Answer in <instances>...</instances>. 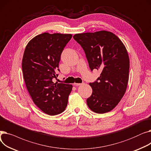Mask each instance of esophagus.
<instances>
[{"label":"esophagus","mask_w":151,"mask_h":151,"mask_svg":"<svg viewBox=\"0 0 151 151\" xmlns=\"http://www.w3.org/2000/svg\"><path fill=\"white\" fill-rule=\"evenodd\" d=\"M81 84H83L82 83H73V85L74 86H80V85H81Z\"/></svg>","instance_id":"1"}]
</instances>
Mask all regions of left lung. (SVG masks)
Returning a JSON list of instances; mask_svg holds the SVG:
<instances>
[{"label":"left lung","mask_w":151,"mask_h":151,"mask_svg":"<svg viewBox=\"0 0 151 151\" xmlns=\"http://www.w3.org/2000/svg\"><path fill=\"white\" fill-rule=\"evenodd\" d=\"M73 38L83 47L91 71H101L97 80L89 83L92 93L87 99V104L96 113L109 112L121 101L127 87L130 67L127 51L111 32L78 34Z\"/></svg>","instance_id":"8db88e82"}]
</instances>
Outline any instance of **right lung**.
<instances>
[{"label": "right lung", "mask_w": 151, "mask_h": 151, "mask_svg": "<svg viewBox=\"0 0 151 151\" xmlns=\"http://www.w3.org/2000/svg\"><path fill=\"white\" fill-rule=\"evenodd\" d=\"M71 34L43 33L33 38L24 52L22 70L26 88L34 104L54 116L65 109L73 86L53 83L60 71L59 63Z\"/></svg>", "instance_id": "1"}]
</instances>
